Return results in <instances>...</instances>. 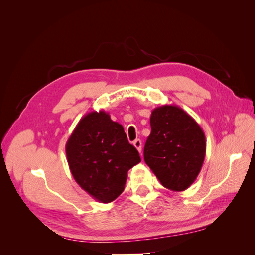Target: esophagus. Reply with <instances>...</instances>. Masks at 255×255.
Returning <instances> with one entry per match:
<instances>
[{
	"mask_svg": "<svg viewBox=\"0 0 255 255\" xmlns=\"http://www.w3.org/2000/svg\"><path fill=\"white\" fill-rule=\"evenodd\" d=\"M135 148L138 150V152L141 153V140L140 139H136L134 142H133Z\"/></svg>",
	"mask_w": 255,
	"mask_h": 255,
	"instance_id": "1",
	"label": "esophagus"
}]
</instances>
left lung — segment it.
<instances>
[{"label":"left lung","mask_w":255,"mask_h":255,"mask_svg":"<svg viewBox=\"0 0 255 255\" xmlns=\"http://www.w3.org/2000/svg\"><path fill=\"white\" fill-rule=\"evenodd\" d=\"M151 134L143 158L164 187L183 191L203 165L206 141L202 128L181 107L161 105L152 111Z\"/></svg>","instance_id":"obj_1"}]
</instances>
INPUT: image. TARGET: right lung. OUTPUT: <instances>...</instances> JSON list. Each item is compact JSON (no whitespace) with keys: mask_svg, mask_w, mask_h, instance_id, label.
I'll return each instance as SVG.
<instances>
[{"mask_svg":"<svg viewBox=\"0 0 255 255\" xmlns=\"http://www.w3.org/2000/svg\"><path fill=\"white\" fill-rule=\"evenodd\" d=\"M66 154L75 182L101 203L121 195L128 171L141 160L123 127L104 111L80 120L66 143Z\"/></svg>","mask_w":255,"mask_h":255,"instance_id":"1","label":"right lung"}]
</instances>
